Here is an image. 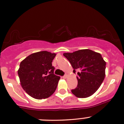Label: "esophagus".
Listing matches in <instances>:
<instances>
[{
  "mask_svg": "<svg viewBox=\"0 0 124 124\" xmlns=\"http://www.w3.org/2000/svg\"><path fill=\"white\" fill-rule=\"evenodd\" d=\"M67 77H68V75H67V74H65V75H64L63 76V78H66Z\"/></svg>",
  "mask_w": 124,
  "mask_h": 124,
  "instance_id": "obj_1",
  "label": "esophagus"
}]
</instances>
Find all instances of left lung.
Returning <instances> with one entry per match:
<instances>
[{
    "label": "left lung",
    "mask_w": 124,
    "mask_h": 124,
    "mask_svg": "<svg viewBox=\"0 0 124 124\" xmlns=\"http://www.w3.org/2000/svg\"><path fill=\"white\" fill-rule=\"evenodd\" d=\"M73 68L80 70L77 77L78 85L71 92L77 98H85L98 90L105 77L106 62L101 54L88 49L63 54Z\"/></svg>",
    "instance_id": "left-lung-1"
}]
</instances>
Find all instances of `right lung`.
Here are the masks:
<instances>
[{
	"label": "right lung",
	"instance_id": "add662e5",
	"mask_svg": "<svg viewBox=\"0 0 124 124\" xmlns=\"http://www.w3.org/2000/svg\"><path fill=\"white\" fill-rule=\"evenodd\" d=\"M55 53L47 51L29 55L20 63V84L29 96L36 99L48 98L55 91L60 77L54 74L52 62Z\"/></svg>",
	"mask_w": 124,
	"mask_h": 124
}]
</instances>
